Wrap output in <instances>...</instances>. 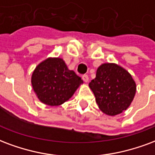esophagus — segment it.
I'll return each instance as SVG.
<instances>
[{
	"mask_svg": "<svg viewBox=\"0 0 155 155\" xmlns=\"http://www.w3.org/2000/svg\"><path fill=\"white\" fill-rule=\"evenodd\" d=\"M82 79H83V81L87 83V82H89V76L87 75V74H84L83 76H82Z\"/></svg>",
	"mask_w": 155,
	"mask_h": 155,
	"instance_id": "1",
	"label": "esophagus"
}]
</instances>
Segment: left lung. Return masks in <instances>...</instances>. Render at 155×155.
<instances>
[{
	"label": "left lung",
	"instance_id": "left-lung-1",
	"mask_svg": "<svg viewBox=\"0 0 155 155\" xmlns=\"http://www.w3.org/2000/svg\"><path fill=\"white\" fill-rule=\"evenodd\" d=\"M89 86L99 109L108 116H116L127 110L136 92L131 74L115 63L102 64Z\"/></svg>",
	"mask_w": 155,
	"mask_h": 155
}]
</instances>
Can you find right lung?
<instances>
[{"label":"right lung","instance_id":"add662e5","mask_svg":"<svg viewBox=\"0 0 155 155\" xmlns=\"http://www.w3.org/2000/svg\"><path fill=\"white\" fill-rule=\"evenodd\" d=\"M31 84L42 104L59 106L71 98L83 81L69 70L63 59L48 57L34 69Z\"/></svg>","mask_w":155,"mask_h":155}]
</instances>
